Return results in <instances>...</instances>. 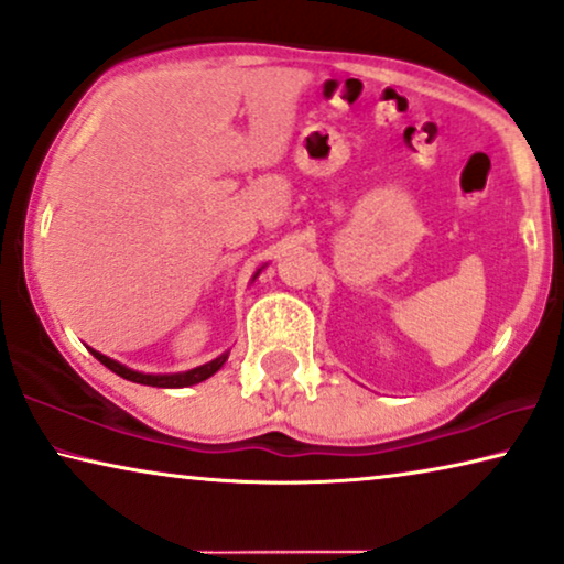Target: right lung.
Masks as SVG:
<instances>
[{
	"instance_id": "right-lung-1",
	"label": "right lung",
	"mask_w": 564,
	"mask_h": 564,
	"mask_svg": "<svg viewBox=\"0 0 564 564\" xmlns=\"http://www.w3.org/2000/svg\"><path fill=\"white\" fill-rule=\"evenodd\" d=\"M264 269V267H261ZM261 269H257V274H253V280L261 274ZM95 357L102 361L107 369H112L115 375H120L122 380H130V382H138V384H149V388H189V384H197V382H205L207 377H213L218 369L226 365L228 359V351H223L220 357H215L213 361H207V365H199L195 369H187V372H174V375H145V372H138V369H130L126 365H120V361H115L110 357H105V354H99L95 349H89Z\"/></svg>"
}]
</instances>
